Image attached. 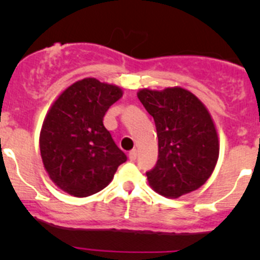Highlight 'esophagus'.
Returning <instances> with one entry per match:
<instances>
[{
  "label": "esophagus",
  "instance_id": "1",
  "mask_svg": "<svg viewBox=\"0 0 260 260\" xmlns=\"http://www.w3.org/2000/svg\"><path fill=\"white\" fill-rule=\"evenodd\" d=\"M128 157H129L131 161H136V158H137V149H132V151L128 153Z\"/></svg>",
  "mask_w": 260,
  "mask_h": 260
}]
</instances>
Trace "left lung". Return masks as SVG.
<instances>
[{
  "label": "left lung",
  "mask_w": 260,
  "mask_h": 260,
  "mask_svg": "<svg viewBox=\"0 0 260 260\" xmlns=\"http://www.w3.org/2000/svg\"><path fill=\"white\" fill-rule=\"evenodd\" d=\"M138 99L153 117L158 137V158L146 172L149 185L166 198L204 185L219 157L217 133L205 106L182 88L142 89Z\"/></svg>",
  "instance_id": "1"
}]
</instances>
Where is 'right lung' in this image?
<instances>
[{
	"label": "right lung",
	"instance_id": "obj_1",
	"mask_svg": "<svg viewBox=\"0 0 260 260\" xmlns=\"http://www.w3.org/2000/svg\"><path fill=\"white\" fill-rule=\"evenodd\" d=\"M122 90L86 78L70 85L44 120L40 152L50 179L61 190L85 198L103 190L127 156L103 119Z\"/></svg>",
	"mask_w": 260,
	"mask_h": 260
}]
</instances>
